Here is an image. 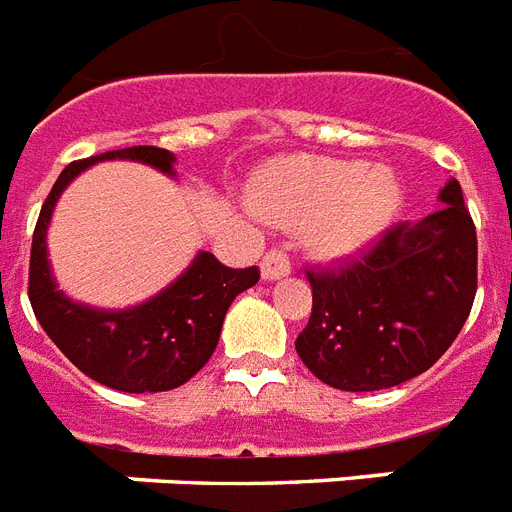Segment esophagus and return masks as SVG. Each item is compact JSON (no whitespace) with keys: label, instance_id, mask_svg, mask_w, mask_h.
<instances>
[{"label":"esophagus","instance_id":"34e87169","mask_svg":"<svg viewBox=\"0 0 512 512\" xmlns=\"http://www.w3.org/2000/svg\"><path fill=\"white\" fill-rule=\"evenodd\" d=\"M288 275H290V261L282 251H269L267 256L261 259V280L275 282Z\"/></svg>","mask_w":512,"mask_h":512}]
</instances>
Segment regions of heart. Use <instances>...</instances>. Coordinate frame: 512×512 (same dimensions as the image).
Segmentation results:
<instances>
[{"mask_svg": "<svg viewBox=\"0 0 512 512\" xmlns=\"http://www.w3.org/2000/svg\"><path fill=\"white\" fill-rule=\"evenodd\" d=\"M251 206L282 230H312L314 253L346 264L378 243L396 222L404 187L391 169L290 155L269 163L253 179Z\"/></svg>", "mask_w": 512, "mask_h": 512, "instance_id": "b5f03b06", "label": "heart"}]
</instances>
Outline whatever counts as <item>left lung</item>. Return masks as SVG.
<instances>
[{"label":"left lung","mask_w":512,"mask_h":512,"mask_svg":"<svg viewBox=\"0 0 512 512\" xmlns=\"http://www.w3.org/2000/svg\"><path fill=\"white\" fill-rule=\"evenodd\" d=\"M433 214L396 224L343 272L309 275L312 317L296 351L341 391L418 378L452 346L476 298V227L449 177Z\"/></svg>","instance_id":"8db88e82"}]
</instances>
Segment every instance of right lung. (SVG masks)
<instances>
[{"mask_svg": "<svg viewBox=\"0 0 512 512\" xmlns=\"http://www.w3.org/2000/svg\"><path fill=\"white\" fill-rule=\"evenodd\" d=\"M102 161H134L177 179V155L153 145L124 147L65 166L52 185L31 243L28 298L44 333L84 375L126 394H155L182 386L214 354L224 317L259 269H230L214 253L198 251L179 277L155 296L126 309L73 301L49 264L47 230L65 187Z\"/></svg>", "mask_w": 512, "mask_h": 512, "instance_id": "obj_1", "label": "right lung"}]
</instances>
